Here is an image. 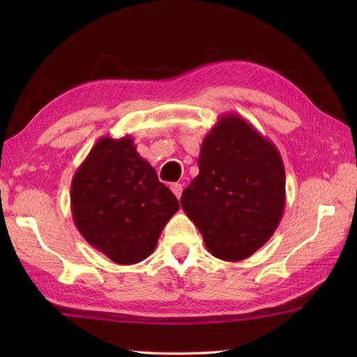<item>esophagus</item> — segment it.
<instances>
[{"label": "esophagus", "mask_w": 357, "mask_h": 357, "mask_svg": "<svg viewBox=\"0 0 357 357\" xmlns=\"http://www.w3.org/2000/svg\"><path fill=\"white\" fill-rule=\"evenodd\" d=\"M170 189H172V192L174 193V197H176V198H179L181 193H183V185L178 184V183H173L170 185Z\"/></svg>", "instance_id": "obj_1"}]
</instances>
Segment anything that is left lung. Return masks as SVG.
Here are the masks:
<instances>
[{
  "label": "left lung",
  "instance_id": "left-lung-1",
  "mask_svg": "<svg viewBox=\"0 0 357 357\" xmlns=\"http://www.w3.org/2000/svg\"><path fill=\"white\" fill-rule=\"evenodd\" d=\"M200 173L181 197L215 258L241 261L268 243L285 208V167L269 138L234 113L204 137Z\"/></svg>",
  "mask_w": 357,
  "mask_h": 357
}]
</instances>
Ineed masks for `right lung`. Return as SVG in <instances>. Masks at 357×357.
Returning <instances> with one entry per match:
<instances>
[{"instance_id": "add662e5", "label": "right lung", "mask_w": 357, "mask_h": 357, "mask_svg": "<svg viewBox=\"0 0 357 357\" xmlns=\"http://www.w3.org/2000/svg\"><path fill=\"white\" fill-rule=\"evenodd\" d=\"M70 209L88 244L114 263L135 264L154 252L179 203L126 135L102 137L89 151L72 178Z\"/></svg>"}]
</instances>
